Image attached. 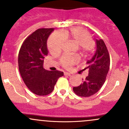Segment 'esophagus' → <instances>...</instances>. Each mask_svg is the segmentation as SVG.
<instances>
[{"label": "esophagus", "mask_w": 129, "mask_h": 129, "mask_svg": "<svg viewBox=\"0 0 129 129\" xmlns=\"http://www.w3.org/2000/svg\"><path fill=\"white\" fill-rule=\"evenodd\" d=\"M64 75H67V76H70V75H71V74H70V73H69V72H64Z\"/></svg>", "instance_id": "34e87169"}]
</instances>
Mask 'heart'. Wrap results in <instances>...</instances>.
<instances>
[{"instance_id":"b5f03b06","label":"heart","mask_w":129,"mask_h":129,"mask_svg":"<svg viewBox=\"0 0 129 129\" xmlns=\"http://www.w3.org/2000/svg\"><path fill=\"white\" fill-rule=\"evenodd\" d=\"M65 39L79 46H82L84 52L88 51L94 45L91 36L88 31L80 27H75L65 31L63 33H54L50 36L47 43L49 52L51 54L59 53L64 43ZM77 62L78 58L77 57L69 55H63L60 59V64L66 68H68Z\"/></svg>"}]
</instances>
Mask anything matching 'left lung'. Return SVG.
Wrapping results in <instances>:
<instances>
[{
	"mask_svg": "<svg viewBox=\"0 0 129 129\" xmlns=\"http://www.w3.org/2000/svg\"><path fill=\"white\" fill-rule=\"evenodd\" d=\"M95 53L93 57L86 62L88 75L79 86L73 88L77 95L89 97L97 93L105 82L110 66V57L104 41L96 40Z\"/></svg>",
	"mask_w": 129,
	"mask_h": 129,
	"instance_id": "left-lung-1",
	"label": "left lung"
}]
</instances>
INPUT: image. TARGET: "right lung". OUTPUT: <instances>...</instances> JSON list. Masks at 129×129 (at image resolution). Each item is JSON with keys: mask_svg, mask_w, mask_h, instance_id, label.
<instances>
[{"mask_svg": "<svg viewBox=\"0 0 129 129\" xmlns=\"http://www.w3.org/2000/svg\"><path fill=\"white\" fill-rule=\"evenodd\" d=\"M54 28H40L25 40L18 54L20 75L27 87L33 93L45 96L53 91L54 86L63 72L49 71L43 67L45 57L48 54L47 40Z\"/></svg>", "mask_w": 129, "mask_h": 129, "instance_id": "1", "label": "right lung"}]
</instances>
